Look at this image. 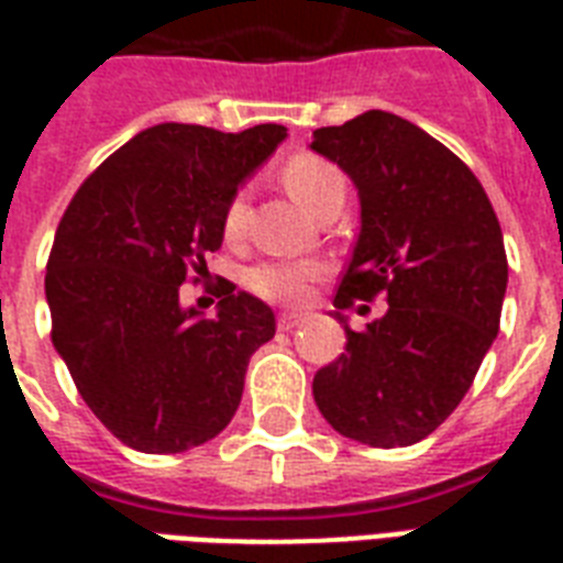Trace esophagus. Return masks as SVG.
<instances>
[{
	"label": "esophagus",
	"mask_w": 563,
	"mask_h": 563,
	"mask_svg": "<svg viewBox=\"0 0 563 563\" xmlns=\"http://www.w3.org/2000/svg\"><path fill=\"white\" fill-rule=\"evenodd\" d=\"M298 324H300L298 312H283V316L277 318V327H280V330H295Z\"/></svg>",
	"instance_id": "esophagus-1"
}]
</instances>
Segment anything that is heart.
Returning a JSON list of instances; mask_svg holds the SVG:
<instances>
[{
	"label": "heart",
	"instance_id": "obj_1",
	"mask_svg": "<svg viewBox=\"0 0 563 563\" xmlns=\"http://www.w3.org/2000/svg\"><path fill=\"white\" fill-rule=\"evenodd\" d=\"M280 180L286 192L312 216L324 212L330 203L344 201L347 180L342 169L321 154L298 152L280 166ZM247 230V201L236 192L221 212V233L228 242H239ZM327 274L321 260H268L245 272V289L268 303H300L307 300L309 286Z\"/></svg>",
	"mask_w": 563,
	"mask_h": 563
}]
</instances>
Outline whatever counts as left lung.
<instances>
[{"label":"left lung","mask_w":563,"mask_h":563,"mask_svg":"<svg viewBox=\"0 0 563 563\" xmlns=\"http://www.w3.org/2000/svg\"><path fill=\"white\" fill-rule=\"evenodd\" d=\"M312 148L351 175L362 203L333 303L388 300L368 330L344 327V353L312 394L344 438L418 444L453 415L499 333L508 260L497 212L467 163L385 110L318 128Z\"/></svg>","instance_id":"8db88e82"}]
</instances>
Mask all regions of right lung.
Returning <instances> with one entry per match:
<instances>
[{
  "label": "right lung",
  "instance_id": "add662e5",
  "mask_svg": "<svg viewBox=\"0 0 563 563\" xmlns=\"http://www.w3.org/2000/svg\"><path fill=\"white\" fill-rule=\"evenodd\" d=\"M286 128L154 125L90 172L46 263L52 342L92 415L140 453H184L228 427L274 312L221 280L219 316L180 307L221 247V212Z\"/></svg>",
  "mask_w": 563,
  "mask_h": 563
}]
</instances>
